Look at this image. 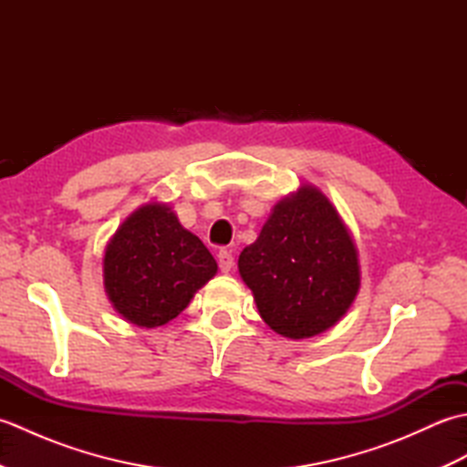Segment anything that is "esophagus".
Returning a JSON list of instances; mask_svg holds the SVG:
<instances>
[{
  "mask_svg": "<svg viewBox=\"0 0 467 467\" xmlns=\"http://www.w3.org/2000/svg\"><path fill=\"white\" fill-rule=\"evenodd\" d=\"M216 256H218V266H221L223 273H228L234 266V256L231 249H221Z\"/></svg>",
  "mask_w": 467,
  "mask_h": 467,
  "instance_id": "34e87169",
  "label": "esophagus"
}]
</instances>
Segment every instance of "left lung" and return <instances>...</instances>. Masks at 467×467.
Wrapping results in <instances>:
<instances>
[{
	"instance_id": "8db88e82",
	"label": "left lung",
	"mask_w": 467,
	"mask_h": 467,
	"mask_svg": "<svg viewBox=\"0 0 467 467\" xmlns=\"http://www.w3.org/2000/svg\"><path fill=\"white\" fill-rule=\"evenodd\" d=\"M239 271L265 323L289 339L329 329L359 291L353 239L313 186L275 206L259 239L241 253Z\"/></svg>"
}]
</instances>
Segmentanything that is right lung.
Wrapping results in <instances>:
<instances>
[{
    "label": "right lung",
    "instance_id": "1",
    "mask_svg": "<svg viewBox=\"0 0 467 467\" xmlns=\"http://www.w3.org/2000/svg\"><path fill=\"white\" fill-rule=\"evenodd\" d=\"M216 273L214 256L166 204H146L118 228L104 254V286L114 309L138 327L181 315Z\"/></svg>",
    "mask_w": 467,
    "mask_h": 467
}]
</instances>
